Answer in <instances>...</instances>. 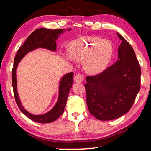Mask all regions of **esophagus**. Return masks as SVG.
<instances>
[{
  "label": "esophagus",
  "instance_id": "1",
  "mask_svg": "<svg viewBox=\"0 0 151 151\" xmlns=\"http://www.w3.org/2000/svg\"><path fill=\"white\" fill-rule=\"evenodd\" d=\"M83 80L84 77L81 74H77V75L75 76V78H74V81H75L76 83H81V82L83 81Z\"/></svg>",
  "mask_w": 151,
  "mask_h": 151
}]
</instances>
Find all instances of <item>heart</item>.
<instances>
[{
  "mask_svg": "<svg viewBox=\"0 0 151 151\" xmlns=\"http://www.w3.org/2000/svg\"><path fill=\"white\" fill-rule=\"evenodd\" d=\"M114 47L109 40L82 37L74 40L68 46V55L83 61L86 72L98 74L103 71L112 58Z\"/></svg>",
  "mask_w": 151,
  "mask_h": 151,
  "instance_id": "1",
  "label": "heart"
}]
</instances>
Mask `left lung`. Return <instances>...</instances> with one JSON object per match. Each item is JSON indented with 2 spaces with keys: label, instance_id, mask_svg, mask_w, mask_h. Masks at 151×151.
Returning a JSON list of instances; mask_svg holds the SVG:
<instances>
[{
  "label": "left lung",
  "instance_id": "8db88e82",
  "mask_svg": "<svg viewBox=\"0 0 151 151\" xmlns=\"http://www.w3.org/2000/svg\"><path fill=\"white\" fill-rule=\"evenodd\" d=\"M121 40L119 60L98 75L86 76L85 85L88 111L101 121H111L129 111L140 88L139 61L131 45Z\"/></svg>",
  "mask_w": 151,
  "mask_h": 151
}]
</instances>
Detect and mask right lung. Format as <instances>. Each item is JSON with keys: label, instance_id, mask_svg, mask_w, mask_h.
<instances>
[{"label": "right lung", "instance_id": "right-lung-1", "mask_svg": "<svg viewBox=\"0 0 151 151\" xmlns=\"http://www.w3.org/2000/svg\"><path fill=\"white\" fill-rule=\"evenodd\" d=\"M70 30L71 29H67L68 31ZM65 31L66 30L64 29L50 30L45 28L35 30L28 37L24 44L19 48L14 59V66L12 71V84L15 101L20 111L33 121L40 123H49L56 121L63 113L68 93L73 86V73L70 72L66 74L60 78L58 85V99L52 109L45 114L37 115L27 111L20 101L17 89V69L18 65L25 55L37 48H45L55 52L57 50V40H58L60 35Z\"/></svg>", "mask_w": 151, "mask_h": 151}]
</instances>
